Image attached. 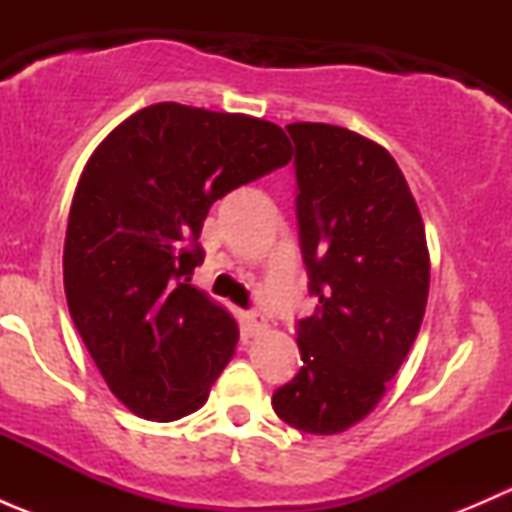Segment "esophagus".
Listing matches in <instances>:
<instances>
[{"label":"esophagus","mask_w":512,"mask_h":512,"mask_svg":"<svg viewBox=\"0 0 512 512\" xmlns=\"http://www.w3.org/2000/svg\"><path fill=\"white\" fill-rule=\"evenodd\" d=\"M245 327L250 334H260L267 329V319L260 312H247L245 314Z\"/></svg>","instance_id":"esophagus-1"}]
</instances>
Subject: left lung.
<instances>
[{
    "label": "left lung",
    "mask_w": 512,
    "mask_h": 512,
    "mask_svg": "<svg viewBox=\"0 0 512 512\" xmlns=\"http://www.w3.org/2000/svg\"><path fill=\"white\" fill-rule=\"evenodd\" d=\"M297 220L312 317L297 329L302 369L272 409L314 436L366 418L404 364L428 299L426 230L404 173L379 143L329 123H289Z\"/></svg>",
    "instance_id": "1"
}]
</instances>
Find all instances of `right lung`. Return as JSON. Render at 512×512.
Here are the masks:
<instances>
[{"label":"right lung","mask_w":512,"mask_h":512,"mask_svg":"<svg viewBox=\"0 0 512 512\" xmlns=\"http://www.w3.org/2000/svg\"><path fill=\"white\" fill-rule=\"evenodd\" d=\"M292 160L280 126L245 113L153 103L118 123L71 200L64 292L71 319L121 404L178 421L208 401L240 332L190 285L218 198Z\"/></svg>","instance_id":"right-lung-1"}]
</instances>
